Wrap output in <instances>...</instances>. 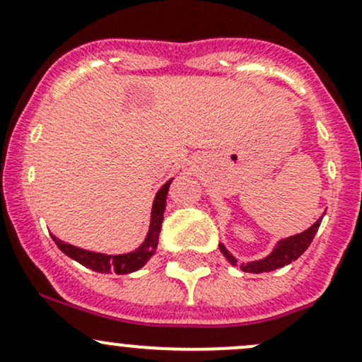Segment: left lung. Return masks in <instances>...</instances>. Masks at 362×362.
Listing matches in <instances>:
<instances>
[{"label":"left lung","mask_w":362,"mask_h":362,"mask_svg":"<svg viewBox=\"0 0 362 362\" xmlns=\"http://www.w3.org/2000/svg\"><path fill=\"white\" fill-rule=\"evenodd\" d=\"M320 222H322V218H319V221H317L312 228L306 229V231L299 233V235L289 236V238L280 240L268 257L259 259V261L247 262V264H242L240 268L247 273H264V272H273V269H276V268H282V266L296 261V259H298L303 252L308 249V245L312 243L313 236H315L317 229H319ZM218 249H221L222 254H224V257L228 259L233 266H236V262L238 261H236V259L229 254L228 249H226L222 243L218 245Z\"/></svg>","instance_id":"obj_1"}]
</instances>
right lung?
<instances>
[{
  "label": "right lung",
  "instance_id": "right-lung-1",
  "mask_svg": "<svg viewBox=\"0 0 362 362\" xmlns=\"http://www.w3.org/2000/svg\"><path fill=\"white\" fill-rule=\"evenodd\" d=\"M171 180H168L159 192L156 194L154 204H152V218H151V228H148V235L145 242L138 247L136 250L129 252V254H120V255H107V254H98V252H89L73 247L69 243L61 242L56 236H52L56 245L59 247L68 257L75 259L76 262L83 264L86 268H90L93 272L98 273H117V275H126V273L136 272L140 269L148 259L154 255L156 249H158V240L160 233V224H163V214L166 208V194L170 189Z\"/></svg>",
  "mask_w": 362,
  "mask_h": 362
}]
</instances>
